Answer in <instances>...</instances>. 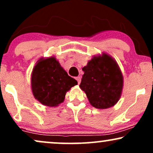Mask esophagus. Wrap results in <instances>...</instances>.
Returning a JSON list of instances; mask_svg holds the SVG:
<instances>
[{
  "mask_svg": "<svg viewBox=\"0 0 153 153\" xmlns=\"http://www.w3.org/2000/svg\"><path fill=\"white\" fill-rule=\"evenodd\" d=\"M75 79H76L77 81H78V83L80 84V80H81V77H80V76H78V77H76V78H75Z\"/></svg>",
  "mask_w": 153,
  "mask_h": 153,
  "instance_id": "34e87169",
  "label": "esophagus"
}]
</instances>
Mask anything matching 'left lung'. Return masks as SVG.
Here are the masks:
<instances>
[{
  "label": "left lung",
  "instance_id": "obj_1",
  "mask_svg": "<svg viewBox=\"0 0 153 153\" xmlns=\"http://www.w3.org/2000/svg\"><path fill=\"white\" fill-rule=\"evenodd\" d=\"M80 88L95 108L106 109L114 106L122 96L124 78L119 65L111 56L102 52L94 55L82 68Z\"/></svg>",
  "mask_w": 153,
  "mask_h": 153
}]
</instances>
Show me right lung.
<instances>
[{
    "mask_svg": "<svg viewBox=\"0 0 153 153\" xmlns=\"http://www.w3.org/2000/svg\"><path fill=\"white\" fill-rule=\"evenodd\" d=\"M76 85L77 80L68 75L54 56L37 60L31 75L33 96L44 106H59L66 93Z\"/></svg>",
    "mask_w": 153,
    "mask_h": 153,
    "instance_id": "right-lung-1",
    "label": "right lung"
}]
</instances>
